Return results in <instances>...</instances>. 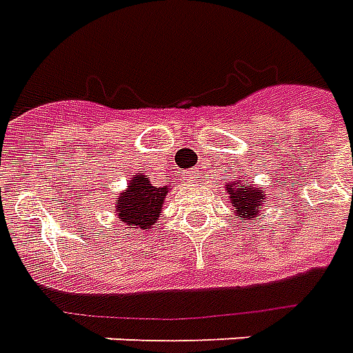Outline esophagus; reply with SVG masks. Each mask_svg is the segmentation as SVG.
Here are the masks:
<instances>
[{"instance_id":"1","label":"esophagus","mask_w":353,"mask_h":353,"mask_svg":"<svg viewBox=\"0 0 353 353\" xmlns=\"http://www.w3.org/2000/svg\"><path fill=\"white\" fill-rule=\"evenodd\" d=\"M198 176H200V174H198V170H189V172L185 174V179H187V181H196Z\"/></svg>"}]
</instances>
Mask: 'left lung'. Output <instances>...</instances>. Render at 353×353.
<instances>
[{
    "mask_svg": "<svg viewBox=\"0 0 353 353\" xmlns=\"http://www.w3.org/2000/svg\"><path fill=\"white\" fill-rule=\"evenodd\" d=\"M228 202L236 211V219L239 221H256V216L263 215V210H268V196L263 192V187L254 183H245V177H236L228 183H224Z\"/></svg>",
    "mask_w": 353,
    "mask_h": 353,
    "instance_id": "8db88e82",
    "label": "left lung"
}]
</instances>
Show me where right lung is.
<instances>
[{
  "label": "right lung",
  "mask_w": 353,
  "mask_h": 353,
  "mask_svg": "<svg viewBox=\"0 0 353 353\" xmlns=\"http://www.w3.org/2000/svg\"><path fill=\"white\" fill-rule=\"evenodd\" d=\"M168 190H172V185L153 187L150 177L137 174L116 198V216L130 232H150L163 213Z\"/></svg>",
  "instance_id": "right-lung-1"
}]
</instances>
